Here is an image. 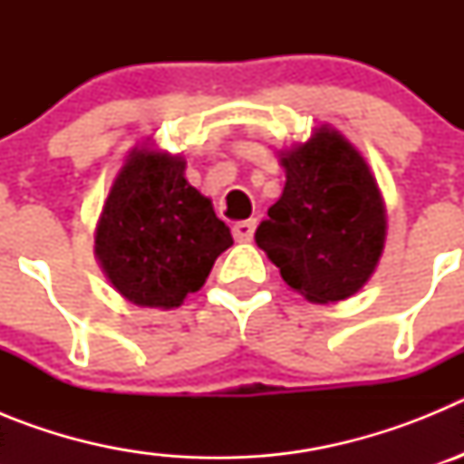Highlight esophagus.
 Segmentation results:
<instances>
[{
	"instance_id": "esophagus-1",
	"label": "esophagus",
	"mask_w": 464,
	"mask_h": 464,
	"mask_svg": "<svg viewBox=\"0 0 464 464\" xmlns=\"http://www.w3.org/2000/svg\"><path fill=\"white\" fill-rule=\"evenodd\" d=\"M253 232H256V220H239L232 225V235L237 241H251Z\"/></svg>"
}]
</instances>
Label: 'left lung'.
Here are the masks:
<instances>
[{
  "label": "left lung",
  "mask_w": 464,
  "mask_h": 464,
  "mask_svg": "<svg viewBox=\"0 0 464 464\" xmlns=\"http://www.w3.org/2000/svg\"><path fill=\"white\" fill-rule=\"evenodd\" d=\"M285 169L278 202L256 229L283 281L311 304L353 297L379 267L388 220L367 160L332 125L278 150Z\"/></svg>",
  "instance_id": "1"
}]
</instances>
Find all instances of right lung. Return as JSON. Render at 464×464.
<instances>
[{
    "label": "right lung",
    "instance_id": "obj_1",
    "mask_svg": "<svg viewBox=\"0 0 464 464\" xmlns=\"http://www.w3.org/2000/svg\"><path fill=\"white\" fill-rule=\"evenodd\" d=\"M229 246V227L188 183L181 153L150 137L127 153L94 227V257L130 304L181 306Z\"/></svg>",
    "mask_w": 464,
    "mask_h": 464
}]
</instances>
